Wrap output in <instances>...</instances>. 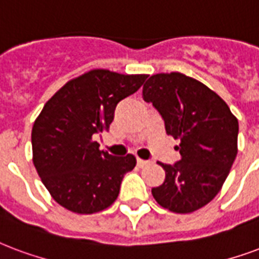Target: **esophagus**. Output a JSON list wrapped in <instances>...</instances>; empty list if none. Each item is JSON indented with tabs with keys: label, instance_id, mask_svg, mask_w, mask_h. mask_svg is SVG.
Instances as JSON below:
<instances>
[{
	"label": "esophagus",
	"instance_id": "esophagus-1",
	"mask_svg": "<svg viewBox=\"0 0 259 259\" xmlns=\"http://www.w3.org/2000/svg\"><path fill=\"white\" fill-rule=\"evenodd\" d=\"M149 162L148 160H144V159H137V164H139L140 167H144V166H147V164H148Z\"/></svg>",
	"mask_w": 259,
	"mask_h": 259
}]
</instances>
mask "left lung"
<instances>
[{
    "label": "left lung",
    "instance_id": "obj_1",
    "mask_svg": "<svg viewBox=\"0 0 259 259\" xmlns=\"http://www.w3.org/2000/svg\"><path fill=\"white\" fill-rule=\"evenodd\" d=\"M143 96L164 122L166 133L180 140L181 159L160 163L162 185L155 200L173 212H192L220 192L237 155L239 123L227 103L202 82L180 72L156 74L144 83Z\"/></svg>",
    "mask_w": 259,
    "mask_h": 259
}]
</instances>
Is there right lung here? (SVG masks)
Wrapping results in <instances>:
<instances>
[{"mask_svg":"<svg viewBox=\"0 0 259 259\" xmlns=\"http://www.w3.org/2000/svg\"><path fill=\"white\" fill-rule=\"evenodd\" d=\"M148 75L93 70L67 82L34 122L32 162L52 198L78 214L110 207L135 155L114 156L93 140L110 129L116 104L139 91Z\"/></svg>","mask_w":259,"mask_h":259,"instance_id":"obj_1","label":"right lung"}]
</instances>
